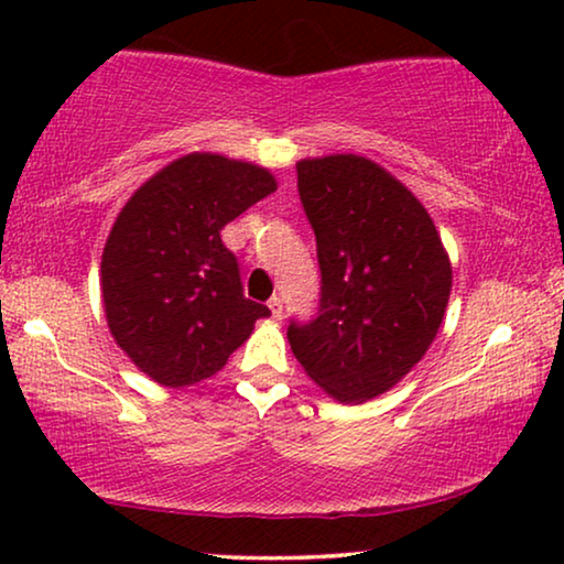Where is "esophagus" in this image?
Here are the masks:
<instances>
[{"label": "esophagus", "instance_id": "esophagus-1", "mask_svg": "<svg viewBox=\"0 0 564 564\" xmlns=\"http://www.w3.org/2000/svg\"><path fill=\"white\" fill-rule=\"evenodd\" d=\"M269 311H272V318H276V321H280L282 318V300L280 297H272V300H269Z\"/></svg>", "mask_w": 564, "mask_h": 564}]
</instances>
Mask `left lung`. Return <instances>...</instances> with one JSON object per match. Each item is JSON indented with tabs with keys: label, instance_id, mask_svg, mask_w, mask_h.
Returning a JSON list of instances; mask_svg holds the SVG:
<instances>
[{
	"label": "left lung",
	"instance_id": "obj_1",
	"mask_svg": "<svg viewBox=\"0 0 564 564\" xmlns=\"http://www.w3.org/2000/svg\"><path fill=\"white\" fill-rule=\"evenodd\" d=\"M297 192L315 234L321 300L311 321H290L292 354L328 395L365 403L434 341L449 259L426 207L369 159L300 161Z\"/></svg>",
	"mask_w": 564,
	"mask_h": 564
}]
</instances>
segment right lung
<instances>
[{
    "label": "right lung",
    "instance_id": "right-lung-1",
    "mask_svg": "<svg viewBox=\"0 0 564 564\" xmlns=\"http://www.w3.org/2000/svg\"><path fill=\"white\" fill-rule=\"evenodd\" d=\"M274 189L267 169L189 153L122 207L102 253V300L115 341L151 380H207L272 313L243 295L220 230Z\"/></svg>",
    "mask_w": 564,
    "mask_h": 564
}]
</instances>
